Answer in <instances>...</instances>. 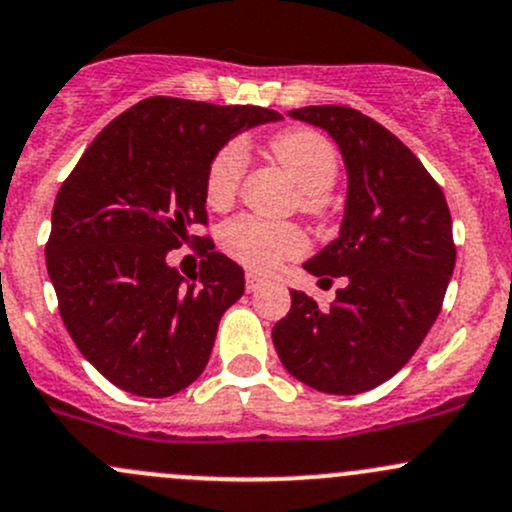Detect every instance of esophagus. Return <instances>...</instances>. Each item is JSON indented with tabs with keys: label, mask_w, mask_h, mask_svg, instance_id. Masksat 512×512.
Listing matches in <instances>:
<instances>
[{
	"label": "esophagus",
	"mask_w": 512,
	"mask_h": 512,
	"mask_svg": "<svg viewBox=\"0 0 512 512\" xmlns=\"http://www.w3.org/2000/svg\"><path fill=\"white\" fill-rule=\"evenodd\" d=\"M262 282H265V279H262V277H257V274H247V277H245V289H247V292H257V289H260L262 287Z\"/></svg>",
	"instance_id": "1"
}]
</instances>
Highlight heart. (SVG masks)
<instances>
[{
  "mask_svg": "<svg viewBox=\"0 0 512 512\" xmlns=\"http://www.w3.org/2000/svg\"><path fill=\"white\" fill-rule=\"evenodd\" d=\"M272 157L289 171L304 193V208L319 213L324 193L338 176V154L333 144L311 129H287L270 142ZM245 169V149L230 142L215 154L206 176V198L213 208H225L235 198ZM220 245L250 270H270L284 257L306 250V235L292 223H272L255 215H238L220 230Z\"/></svg>",
  "mask_w": 512,
  "mask_h": 512,
  "instance_id": "b5f03b06",
  "label": "heart"
}]
</instances>
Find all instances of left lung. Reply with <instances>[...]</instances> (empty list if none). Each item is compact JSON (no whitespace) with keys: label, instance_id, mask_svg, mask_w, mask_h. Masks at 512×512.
I'll return each instance as SVG.
<instances>
[{"label":"left lung","instance_id":"1","mask_svg":"<svg viewBox=\"0 0 512 512\" xmlns=\"http://www.w3.org/2000/svg\"><path fill=\"white\" fill-rule=\"evenodd\" d=\"M289 117L328 132L346 166L338 238L304 262L343 277L331 309L292 292L272 328L284 368L328 395H358L390 380L437 321L456 247L441 188L410 149L353 107L311 105Z\"/></svg>","mask_w":512,"mask_h":512}]
</instances>
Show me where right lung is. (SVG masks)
<instances>
[{
  "label": "right lung",
  "mask_w": 512,
  "mask_h": 512,
  "mask_svg": "<svg viewBox=\"0 0 512 512\" xmlns=\"http://www.w3.org/2000/svg\"><path fill=\"white\" fill-rule=\"evenodd\" d=\"M282 115L255 105L149 98L93 139L51 215L46 267L68 333L98 373L139 397H169L206 370L220 316L245 272L211 240L206 176L245 129ZM198 241L202 270L181 278L165 255Z\"/></svg>",
  "instance_id": "add662e5"
}]
</instances>
